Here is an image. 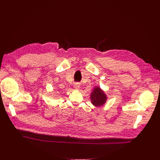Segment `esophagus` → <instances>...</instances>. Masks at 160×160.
Instances as JSON below:
<instances>
[{
  "label": "esophagus",
  "instance_id": "esophagus-1",
  "mask_svg": "<svg viewBox=\"0 0 160 160\" xmlns=\"http://www.w3.org/2000/svg\"><path fill=\"white\" fill-rule=\"evenodd\" d=\"M74 88L75 89H78L80 88V85L78 83H76L74 84Z\"/></svg>",
  "mask_w": 160,
  "mask_h": 160
}]
</instances>
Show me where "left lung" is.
<instances>
[{"mask_svg": "<svg viewBox=\"0 0 160 160\" xmlns=\"http://www.w3.org/2000/svg\"><path fill=\"white\" fill-rule=\"evenodd\" d=\"M92 103L96 106H102L106 101V96L103 91L99 87H96L90 96Z\"/></svg>", "mask_w": 160, "mask_h": 160, "instance_id": "obj_1", "label": "left lung"}]
</instances>
